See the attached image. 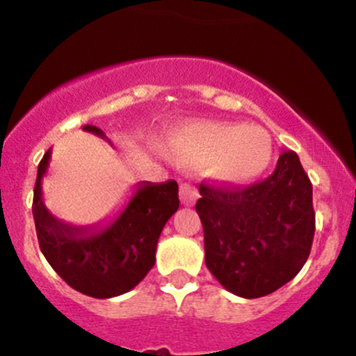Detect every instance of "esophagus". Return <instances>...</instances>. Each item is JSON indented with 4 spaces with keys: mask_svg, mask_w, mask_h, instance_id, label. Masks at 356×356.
<instances>
[{
    "mask_svg": "<svg viewBox=\"0 0 356 356\" xmlns=\"http://www.w3.org/2000/svg\"><path fill=\"white\" fill-rule=\"evenodd\" d=\"M179 196H181L182 204L186 207H191V204L196 203V200L200 198V193L191 182H182L181 188H179Z\"/></svg>",
    "mask_w": 356,
    "mask_h": 356,
    "instance_id": "34e87169",
    "label": "esophagus"
}]
</instances>
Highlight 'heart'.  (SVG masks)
<instances>
[{
    "mask_svg": "<svg viewBox=\"0 0 356 356\" xmlns=\"http://www.w3.org/2000/svg\"><path fill=\"white\" fill-rule=\"evenodd\" d=\"M172 146L195 161H210L211 174L227 184L253 181L274 156V141L258 125L193 122L177 129Z\"/></svg>",
    "mask_w": 356,
    "mask_h": 356,
    "instance_id": "obj_1",
    "label": "heart"
}]
</instances>
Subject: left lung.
Instances as JSON below:
<instances>
[{
	"label": "left lung",
	"instance_id": "8db88e82",
	"mask_svg": "<svg viewBox=\"0 0 356 356\" xmlns=\"http://www.w3.org/2000/svg\"><path fill=\"white\" fill-rule=\"evenodd\" d=\"M196 201L204 234V264L241 298H260L289 282L307 261L315 234L312 182L294 152L257 184L201 182Z\"/></svg>",
	"mask_w": 356,
	"mask_h": 356
}]
</instances>
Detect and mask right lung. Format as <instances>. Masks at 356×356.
I'll return each mask as SVG.
<instances>
[{
  "mask_svg": "<svg viewBox=\"0 0 356 356\" xmlns=\"http://www.w3.org/2000/svg\"><path fill=\"white\" fill-rule=\"evenodd\" d=\"M82 129L105 138L95 125ZM49 158L51 149L39 161L32 201L39 248L48 264L86 296L113 298L136 288L155 265L158 238L179 208L177 182H141L111 224L77 227L53 217L42 201L41 181Z\"/></svg>",
  "mask_w": 356,
  "mask_h": 356,
  "instance_id": "right-lung-1",
  "label": "right lung"
}]
</instances>
